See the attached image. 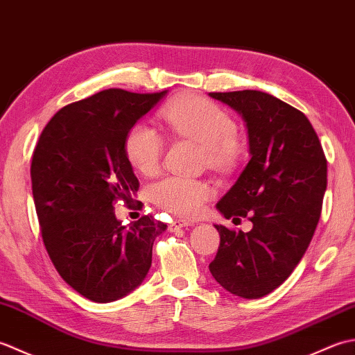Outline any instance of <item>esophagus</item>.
<instances>
[{
    "label": "esophagus",
    "mask_w": 355,
    "mask_h": 355,
    "mask_svg": "<svg viewBox=\"0 0 355 355\" xmlns=\"http://www.w3.org/2000/svg\"><path fill=\"white\" fill-rule=\"evenodd\" d=\"M187 225H192V224L189 221H186V220H173L171 223V225H169V230L173 232V230H177V229L187 227Z\"/></svg>",
    "instance_id": "obj_1"
}]
</instances>
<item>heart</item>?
Segmentation results:
<instances>
[{"label":"heart","mask_w":355,"mask_h":355,"mask_svg":"<svg viewBox=\"0 0 355 355\" xmlns=\"http://www.w3.org/2000/svg\"><path fill=\"white\" fill-rule=\"evenodd\" d=\"M164 123L180 137L205 146V160L210 168L230 171L239 158L238 126L218 105L195 96L180 97L162 112ZM125 154L134 169L149 175L162 160L163 139L155 128L135 123L126 134ZM212 186L200 180L166 177L150 187V197L173 215L197 216L212 197Z\"/></svg>","instance_id":"heart-1"}]
</instances>
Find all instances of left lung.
<instances>
[{
    "mask_svg": "<svg viewBox=\"0 0 355 355\" xmlns=\"http://www.w3.org/2000/svg\"><path fill=\"white\" fill-rule=\"evenodd\" d=\"M209 96L243 116L252 155L216 207L227 220L253 223L248 233L215 225L221 239L209 270L229 293L259 299L293 273L311 243L327 191V158L310 120L277 97L256 89Z\"/></svg>",
    "mask_w": 355,
    "mask_h": 355,
    "instance_id": "obj_1",
    "label": "left lung"
}]
</instances>
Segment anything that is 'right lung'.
I'll list each match as a JSON object with an SVG mask.
<instances>
[{
    "label": "right lung",
    "instance_id": "obj_1",
    "mask_svg": "<svg viewBox=\"0 0 355 355\" xmlns=\"http://www.w3.org/2000/svg\"><path fill=\"white\" fill-rule=\"evenodd\" d=\"M164 94L110 88L67 105L33 150L30 177L45 250L64 281L93 302H112L139 286L166 230L150 215L130 227L114 215L117 202L132 205L139 191L126 134Z\"/></svg>",
    "mask_w": 355,
    "mask_h": 355
}]
</instances>
